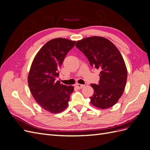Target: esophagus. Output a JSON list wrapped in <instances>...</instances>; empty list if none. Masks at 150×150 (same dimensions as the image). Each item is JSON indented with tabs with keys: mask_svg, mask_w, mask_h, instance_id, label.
Returning <instances> with one entry per match:
<instances>
[{
	"mask_svg": "<svg viewBox=\"0 0 150 150\" xmlns=\"http://www.w3.org/2000/svg\"><path fill=\"white\" fill-rule=\"evenodd\" d=\"M84 86V85H83V84H76V87L78 88V89H82L83 87Z\"/></svg>",
	"mask_w": 150,
	"mask_h": 150,
	"instance_id": "esophagus-1",
	"label": "esophagus"
}]
</instances>
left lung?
Wrapping results in <instances>:
<instances>
[{"instance_id": "left-lung-1", "label": "left lung", "mask_w": 150, "mask_h": 150, "mask_svg": "<svg viewBox=\"0 0 150 150\" xmlns=\"http://www.w3.org/2000/svg\"><path fill=\"white\" fill-rule=\"evenodd\" d=\"M76 46L87 57L91 66L99 72V84H91L94 94L91 103L100 109L111 108L123 94L127 69L120 52L106 38L93 36L78 40Z\"/></svg>"}]
</instances>
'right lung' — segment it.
<instances>
[{
  "label": "right lung",
  "mask_w": 150,
  "mask_h": 150,
  "mask_svg": "<svg viewBox=\"0 0 150 150\" xmlns=\"http://www.w3.org/2000/svg\"><path fill=\"white\" fill-rule=\"evenodd\" d=\"M75 42L64 38L49 40L36 54L30 68L28 81L32 95L44 110L54 114L66 110L74 91V86L63 85L56 79Z\"/></svg>",
  "instance_id": "right-lung-1"
}]
</instances>
